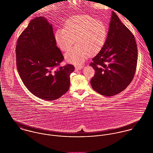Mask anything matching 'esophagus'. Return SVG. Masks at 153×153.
Here are the masks:
<instances>
[{"label":"esophagus","mask_w":153,"mask_h":153,"mask_svg":"<svg viewBox=\"0 0 153 153\" xmlns=\"http://www.w3.org/2000/svg\"><path fill=\"white\" fill-rule=\"evenodd\" d=\"M75 69L76 70H81L82 68H83V66L82 65H75Z\"/></svg>","instance_id":"34e87169"}]
</instances>
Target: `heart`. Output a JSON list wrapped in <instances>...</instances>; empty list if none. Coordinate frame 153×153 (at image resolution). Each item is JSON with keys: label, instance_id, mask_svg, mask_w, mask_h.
Wrapping results in <instances>:
<instances>
[{"label": "heart", "instance_id": "heart-1", "mask_svg": "<svg viewBox=\"0 0 153 153\" xmlns=\"http://www.w3.org/2000/svg\"><path fill=\"white\" fill-rule=\"evenodd\" d=\"M108 29L105 23L89 16L73 17L64 28L58 29L55 39L59 48L66 51L75 41L77 44L65 55L66 61L74 64L82 63L89 54L98 53L105 43Z\"/></svg>", "mask_w": 153, "mask_h": 153}]
</instances>
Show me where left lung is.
Wrapping results in <instances>:
<instances>
[{
  "instance_id": "obj_1",
  "label": "left lung",
  "mask_w": 153,
  "mask_h": 153,
  "mask_svg": "<svg viewBox=\"0 0 153 153\" xmlns=\"http://www.w3.org/2000/svg\"><path fill=\"white\" fill-rule=\"evenodd\" d=\"M137 54L133 34L112 12L105 43L89 64L95 71L92 88L108 97L124 91L134 76Z\"/></svg>"
}]
</instances>
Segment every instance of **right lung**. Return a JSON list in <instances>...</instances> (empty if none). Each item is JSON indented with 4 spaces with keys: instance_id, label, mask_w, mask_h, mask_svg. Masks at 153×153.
I'll return each mask as SVG.
<instances>
[{
    "instance_id": "1",
    "label": "right lung",
    "mask_w": 153,
    "mask_h": 153,
    "mask_svg": "<svg viewBox=\"0 0 153 153\" xmlns=\"http://www.w3.org/2000/svg\"><path fill=\"white\" fill-rule=\"evenodd\" d=\"M17 69L25 87L36 97L55 100L68 91L75 68L60 66L64 58L56 46L52 25L42 16L29 22L16 46Z\"/></svg>"
}]
</instances>
